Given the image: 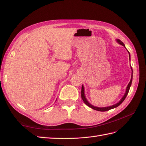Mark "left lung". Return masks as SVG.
<instances>
[{"label": "left lung", "instance_id": "8db88e82", "mask_svg": "<svg viewBox=\"0 0 146 146\" xmlns=\"http://www.w3.org/2000/svg\"><path fill=\"white\" fill-rule=\"evenodd\" d=\"M116 41H117L118 43H119V44H120V45H122V46H123V47H124V48L126 49L125 46V44H123V43L122 41H121L120 39H116ZM127 51H128L127 49ZM128 52H129V60H131V55H130V53H129V51H128ZM131 70H132V75H131V81H130V82L129 83V84H128L127 86L126 91H125V93L124 95L123 96L122 98L120 99V101H119V102H118V103H117V104H114V105H111V106L105 107H98L94 106V105H92L91 104H90L89 102L87 100V99H86V97H85V88H84V86L82 85V98L83 101L84 102V103H85L86 105H88V106L89 107L92 108V109H94V110H98V111H105L109 110H110V109H112V108H116V107H117L118 106H119V105H120L121 104H122V102H123V100H124L125 99V98H126V97H127V95L128 93H129L130 88H131V85H132L133 71H132V68L131 66Z\"/></svg>", "mask_w": 146, "mask_h": 146}]
</instances>
